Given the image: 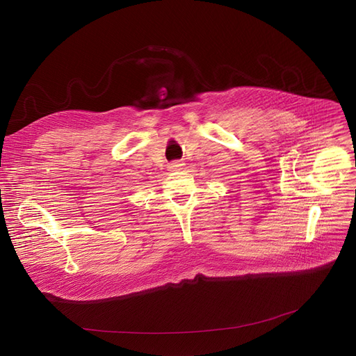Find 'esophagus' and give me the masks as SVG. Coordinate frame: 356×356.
Instances as JSON below:
<instances>
[{
    "label": "esophagus",
    "instance_id": "esophagus-1",
    "mask_svg": "<svg viewBox=\"0 0 356 356\" xmlns=\"http://www.w3.org/2000/svg\"><path fill=\"white\" fill-rule=\"evenodd\" d=\"M182 165L184 163H181V162H172V163H169V169H171V171H179Z\"/></svg>",
    "mask_w": 356,
    "mask_h": 356
}]
</instances>
